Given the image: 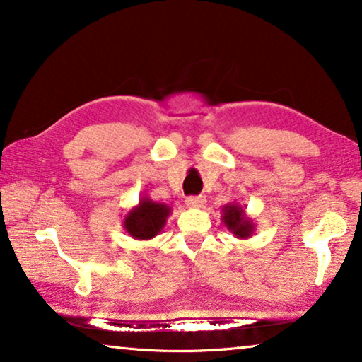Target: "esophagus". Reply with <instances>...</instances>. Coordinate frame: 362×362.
<instances>
[{"mask_svg": "<svg viewBox=\"0 0 362 362\" xmlns=\"http://www.w3.org/2000/svg\"><path fill=\"white\" fill-rule=\"evenodd\" d=\"M185 204L187 207H203L206 204V198H203V196H188Z\"/></svg>", "mask_w": 362, "mask_h": 362, "instance_id": "esophagus-1", "label": "esophagus"}]
</instances>
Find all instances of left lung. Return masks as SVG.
Segmentation results:
<instances>
[{
  "instance_id": "8db88e82",
  "label": "left lung",
  "mask_w": 362,
  "mask_h": 362,
  "mask_svg": "<svg viewBox=\"0 0 362 362\" xmlns=\"http://www.w3.org/2000/svg\"><path fill=\"white\" fill-rule=\"evenodd\" d=\"M222 222L238 240H247L255 231L254 220L246 216L244 207L236 201L222 207Z\"/></svg>"
}]
</instances>
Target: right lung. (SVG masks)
I'll use <instances>...</instances> for the list:
<instances>
[{
	"label": "right lung",
	"instance_id": "1",
	"mask_svg": "<svg viewBox=\"0 0 362 362\" xmlns=\"http://www.w3.org/2000/svg\"><path fill=\"white\" fill-rule=\"evenodd\" d=\"M170 212H173L170 206L155 203L144 194L139 199V204L131 207L122 218V228L134 240L150 241L166 226Z\"/></svg>",
	"mask_w": 362,
	"mask_h": 362
}]
</instances>
